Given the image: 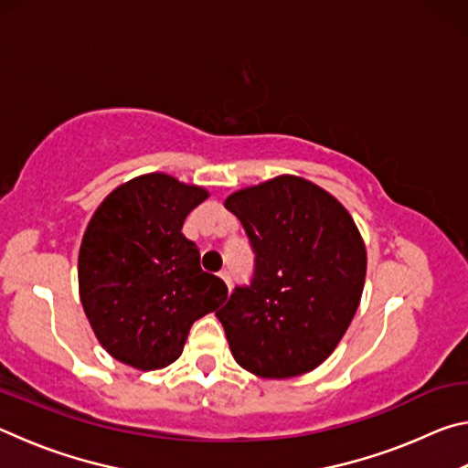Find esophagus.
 <instances>
[{
	"label": "esophagus",
	"instance_id": "obj_1",
	"mask_svg": "<svg viewBox=\"0 0 468 468\" xmlns=\"http://www.w3.org/2000/svg\"><path fill=\"white\" fill-rule=\"evenodd\" d=\"M218 276H220V279H223V282L227 284V287L231 289V272H229V271H223V272H220Z\"/></svg>",
	"mask_w": 468,
	"mask_h": 468
}]
</instances>
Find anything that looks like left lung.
I'll return each instance as SVG.
<instances>
[{"mask_svg":"<svg viewBox=\"0 0 468 468\" xmlns=\"http://www.w3.org/2000/svg\"><path fill=\"white\" fill-rule=\"evenodd\" d=\"M256 253L250 287L217 312L235 361L284 379L326 361L357 312L367 251L353 217L297 176L243 187L225 200Z\"/></svg>","mask_w":468,"mask_h":468,"instance_id":"8db88e82","label":"left lung"}]
</instances>
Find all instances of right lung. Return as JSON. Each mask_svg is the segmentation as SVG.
<instances>
[{
	"instance_id": "add662e5",
	"label": "right lung",
	"mask_w": 468,
	"mask_h": 468,
	"mask_svg": "<svg viewBox=\"0 0 468 468\" xmlns=\"http://www.w3.org/2000/svg\"><path fill=\"white\" fill-rule=\"evenodd\" d=\"M208 192L167 173L115 187L94 210L78 253V289L94 336L111 357L142 371L179 359L189 328L227 299L181 233Z\"/></svg>"
}]
</instances>
